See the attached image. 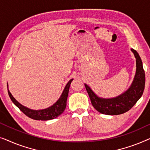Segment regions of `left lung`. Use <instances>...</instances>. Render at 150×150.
Returning <instances> with one entry per match:
<instances>
[{
    "instance_id": "1",
    "label": "left lung",
    "mask_w": 150,
    "mask_h": 150,
    "mask_svg": "<svg viewBox=\"0 0 150 150\" xmlns=\"http://www.w3.org/2000/svg\"><path fill=\"white\" fill-rule=\"evenodd\" d=\"M136 58L137 70L134 81L130 87L122 95L110 99H104L98 97L88 85L85 84L91 104L96 110L102 114L120 115L128 111L142 96L145 89V76L142 61L138 52L131 49Z\"/></svg>"
}]
</instances>
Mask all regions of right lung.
Listing matches in <instances>:
<instances>
[{
  "instance_id": "add662e5",
  "label": "right lung",
  "mask_w": 150,
  "mask_h": 150,
  "mask_svg": "<svg viewBox=\"0 0 150 150\" xmlns=\"http://www.w3.org/2000/svg\"><path fill=\"white\" fill-rule=\"evenodd\" d=\"M72 81L73 79H71L70 81L67 83L64 90H63L62 94H61L60 98L58 100V101H57L55 104H53L52 106L44 110H31L25 107V106H22V104H20L19 102L13 97V96H12L11 93H10L9 89H8L7 85L8 93H9V97L11 98V101L13 102V104H15L17 107L19 108V109L21 110L24 114H25L26 116H28V117L33 119V120H50L57 117L62 114L63 112L65 110V107H66V102L67 96H68L69 86H70V84Z\"/></svg>"
}]
</instances>
